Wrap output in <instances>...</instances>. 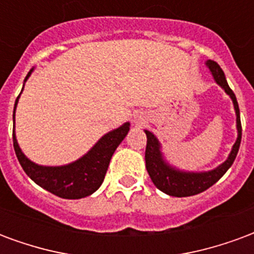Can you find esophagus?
Instances as JSON below:
<instances>
[{"label": "esophagus", "instance_id": "obj_1", "mask_svg": "<svg viewBox=\"0 0 254 254\" xmlns=\"http://www.w3.org/2000/svg\"><path fill=\"white\" fill-rule=\"evenodd\" d=\"M132 122H134L136 126H142V124H145L147 122V116L143 112L135 113V115L132 116Z\"/></svg>", "mask_w": 254, "mask_h": 254}]
</instances>
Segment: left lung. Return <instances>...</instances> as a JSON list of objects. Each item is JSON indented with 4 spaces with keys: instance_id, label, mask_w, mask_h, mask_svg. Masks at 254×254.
Segmentation results:
<instances>
[{
    "instance_id": "obj_1",
    "label": "left lung",
    "mask_w": 254,
    "mask_h": 254,
    "mask_svg": "<svg viewBox=\"0 0 254 254\" xmlns=\"http://www.w3.org/2000/svg\"><path fill=\"white\" fill-rule=\"evenodd\" d=\"M205 65L209 68V72L212 73L215 82L226 91V94L233 101L234 111H235V116H237V132H238V135H237V141L231 147V152H230L224 163L217 165L213 170L194 172V171L179 170L174 165H171L165 160L163 150H161V143L157 139V136L150 131L145 130L147 138L146 152H145L147 174H149L156 188L161 190L163 193L172 195V197H190V195L202 193L206 189L213 186L227 172L228 168L233 165L234 160L237 157V153L239 150V145H241L242 127H241L239 108L235 94L233 93V90L230 89L226 76H224V72L217 63L208 60L205 63Z\"/></svg>"
}]
</instances>
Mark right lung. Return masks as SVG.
Masks as SVG:
<instances>
[{
    "label": "right lung",
    "mask_w": 254,
    "mask_h": 254,
    "mask_svg": "<svg viewBox=\"0 0 254 254\" xmlns=\"http://www.w3.org/2000/svg\"><path fill=\"white\" fill-rule=\"evenodd\" d=\"M32 71L34 68H31L30 72L27 73L24 83L27 79L31 76ZM23 89H24V84H23ZM19 98L20 95L16 98L15 109H13V147H15L16 157L27 175L30 176L38 186H41L49 193L55 194L61 198H84L97 191L104 182L113 153L130 131V123L126 122L118 128L102 135L89 152L69 164L55 165V167L39 165L31 161L21 152L16 139L15 112Z\"/></svg>",
    "instance_id": "obj_1"
}]
</instances>
